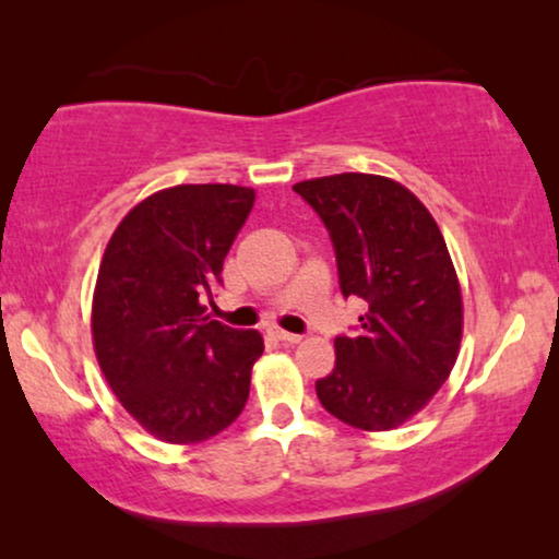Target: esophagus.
<instances>
[{
  "instance_id": "esophagus-1",
  "label": "esophagus",
  "mask_w": 559,
  "mask_h": 559,
  "mask_svg": "<svg viewBox=\"0 0 559 559\" xmlns=\"http://www.w3.org/2000/svg\"><path fill=\"white\" fill-rule=\"evenodd\" d=\"M274 335H277V338H280L282 343H300V341H302V335L287 333V331H274Z\"/></svg>"
}]
</instances>
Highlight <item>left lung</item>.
<instances>
[{"label":"left lung","mask_w":559,"mask_h":559,"mask_svg":"<svg viewBox=\"0 0 559 559\" xmlns=\"http://www.w3.org/2000/svg\"><path fill=\"white\" fill-rule=\"evenodd\" d=\"M331 236L343 297L364 300L335 335L318 400L358 430H392L445 384L463 333L461 287L430 211L400 182L341 173L293 186Z\"/></svg>","instance_id":"left-lung-1"}]
</instances>
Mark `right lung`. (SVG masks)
Returning <instances> with one entry per match:
<instances>
[{
	"label": "right lung",
	"instance_id": "obj_1",
	"mask_svg": "<svg viewBox=\"0 0 559 559\" xmlns=\"http://www.w3.org/2000/svg\"><path fill=\"white\" fill-rule=\"evenodd\" d=\"M254 205L239 186H175L134 205L98 270L96 358L124 409L165 442L209 440L241 415L257 331L205 316L221 270Z\"/></svg>",
	"mask_w": 559,
	"mask_h": 559
}]
</instances>
